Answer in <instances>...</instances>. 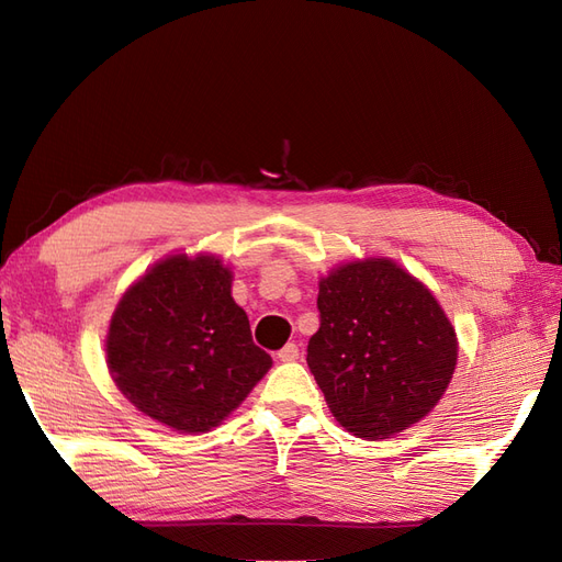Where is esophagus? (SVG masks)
<instances>
[{"mask_svg": "<svg viewBox=\"0 0 562 562\" xmlns=\"http://www.w3.org/2000/svg\"><path fill=\"white\" fill-rule=\"evenodd\" d=\"M277 359L279 361H285V363H291V361H297L300 359V349H297V345H293V342H288L283 349H279V353H277Z\"/></svg>", "mask_w": 562, "mask_h": 562, "instance_id": "1", "label": "esophagus"}]
</instances>
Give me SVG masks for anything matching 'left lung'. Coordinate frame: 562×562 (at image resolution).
Returning <instances> with one entry per match:
<instances>
[{
  "instance_id": "obj_1",
  "label": "left lung",
  "mask_w": 562,
  "mask_h": 562,
  "mask_svg": "<svg viewBox=\"0 0 562 562\" xmlns=\"http://www.w3.org/2000/svg\"><path fill=\"white\" fill-rule=\"evenodd\" d=\"M321 326L307 363L347 431L378 440L419 422L443 396L457 335L436 297L396 262L370 258L318 283Z\"/></svg>"
}]
</instances>
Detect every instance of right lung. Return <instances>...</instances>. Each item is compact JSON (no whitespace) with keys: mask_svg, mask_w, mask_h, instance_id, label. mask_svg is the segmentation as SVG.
Wrapping results in <instances>:
<instances>
[{"mask_svg":"<svg viewBox=\"0 0 562 562\" xmlns=\"http://www.w3.org/2000/svg\"><path fill=\"white\" fill-rule=\"evenodd\" d=\"M271 356L232 300V271L211 255H173L119 302L108 368L122 394L166 427H217L262 380Z\"/></svg>","mask_w":562,"mask_h":562,"instance_id":"obj_1","label":"right lung"}]
</instances>
